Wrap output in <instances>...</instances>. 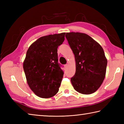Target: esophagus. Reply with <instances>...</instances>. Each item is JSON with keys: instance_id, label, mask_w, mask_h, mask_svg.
I'll return each instance as SVG.
<instances>
[{"instance_id": "esophagus-1", "label": "esophagus", "mask_w": 124, "mask_h": 124, "mask_svg": "<svg viewBox=\"0 0 124 124\" xmlns=\"http://www.w3.org/2000/svg\"><path fill=\"white\" fill-rule=\"evenodd\" d=\"M67 67H68V64H67L64 65V67L65 69H66V68H67Z\"/></svg>"}]
</instances>
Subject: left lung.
I'll use <instances>...</instances> for the list:
<instances>
[{
	"label": "left lung",
	"mask_w": 124,
	"mask_h": 124,
	"mask_svg": "<svg viewBox=\"0 0 124 124\" xmlns=\"http://www.w3.org/2000/svg\"><path fill=\"white\" fill-rule=\"evenodd\" d=\"M75 55L76 69L71 82L76 91L91 94L96 91L106 76L107 60L101 45L85 33L65 35Z\"/></svg>",
	"instance_id": "8db88e82"
}]
</instances>
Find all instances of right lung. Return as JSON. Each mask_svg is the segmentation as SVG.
I'll list each match as a JSON object with an SVG mask.
<instances>
[{
  "instance_id": "add662e5",
  "label": "right lung",
  "mask_w": 124,
  "mask_h": 124,
  "mask_svg": "<svg viewBox=\"0 0 124 124\" xmlns=\"http://www.w3.org/2000/svg\"><path fill=\"white\" fill-rule=\"evenodd\" d=\"M65 33L39 38L28 48L23 69L29 86L41 98L56 94L63 76L58 62L57 48L64 40Z\"/></svg>"
}]
</instances>
